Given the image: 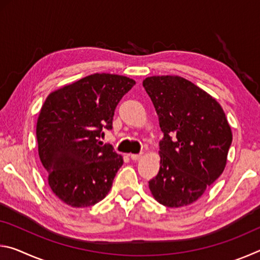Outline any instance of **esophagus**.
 <instances>
[{
	"instance_id": "1",
	"label": "esophagus",
	"mask_w": 260,
	"mask_h": 260,
	"mask_svg": "<svg viewBox=\"0 0 260 260\" xmlns=\"http://www.w3.org/2000/svg\"><path fill=\"white\" fill-rule=\"evenodd\" d=\"M129 157H131L132 160H139L140 158L142 157V155H141V153H131Z\"/></svg>"
}]
</instances>
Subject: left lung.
<instances>
[{
    "label": "left lung",
    "mask_w": 260,
    "mask_h": 260,
    "mask_svg": "<svg viewBox=\"0 0 260 260\" xmlns=\"http://www.w3.org/2000/svg\"><path fill=\"white\" fill-rule=\"evenodd\" d=\"M143 87L164 134L160 169L149 188L162 205H189L225 170L233 140L231 126L217 101L186 79L149 77Z\"/></svg>",
    "instance_id": "8db88e82"
}]
</instances>
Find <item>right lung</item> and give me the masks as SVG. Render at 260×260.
I'll return each instance as SVG.
<instances>
[{"label": "right lung", "instance_id": "1", "mask_svg": "<svg viewBox=\"0 0 260 260\" xmlns=\"http://www.w3.org/2000/svg\"><path fill=\"white\" fill-rule=\"evenodd\" d=\"M133 79L95 73L48 96L39 114V156L51 190L73 208L102 201L122 165V157L101 138L112 129L118 103Z\"/></svg>", "mask_w": 260, "mask_h": 260}]
</instances>
